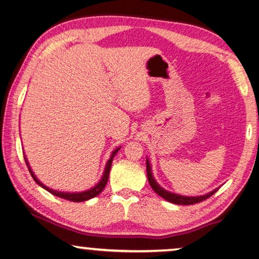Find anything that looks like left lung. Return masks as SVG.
Masks as SVG:
<instances>
[{"mask_svg":"<svg viewBox=\"0 0 259 259\" xmlns=\"http://www.w3.org/2000/svg\"><path fill=\"white\" fill-rule=\"evenodd\" d=\"M147 175H148L149 184H150L152 190H154L157 195L161 196L162 198H164L165 201L174 203V204H177V205H191V204L199 203V202L204 201V199L211 197V196H212L214 192L218 190V189H214V190L207 192V194L202 195V196H182V195L174 194V192L167 191V190H165V189H163L161 185L157 183V182H156V180L154 178V175H152V171H151L150 162H149L148 158H147Z\"/></svg>","mask_w":259,"mask_h":259,"instance_id":"1","label":"left lung"}]
</instances>
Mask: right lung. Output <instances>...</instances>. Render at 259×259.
<instances>
[{
    "instance_id": "obj_1",
    "label": "right lung",
    "mask_w": 259,
    "mask_h": 259,
    "mask_svg": "<svg viewBox=\"0 0 259 259\" xmlns=\"http://www.w3.org/2000/svg\"><path fill=\"white\" fill-rule=\"evenodd\" d=\"M119 149H121V147L116 148L115 150L111 152L110 158L108 159L107 164H105L103 175H102L100 182H98V183L95 185V187H93L92 189H89V190H85V191H82V192H64V191H57V190H54V189H50L49 187H47V185L43 184L42 182L39 181L37 177H36V175L34 174V171L31 170L30 164H29L28 159H27V157H25V156H24V159H25V163H27V166H28L29 171H30L32 178H34V181L39 185V187L46 189L47 191H49L50 194H53L54 196H57V197L68 199V201H71V202H84V201H88V199H92L94 197H96L97 195H100L101 192L103 191L104 187L108 183V178H109V174H110V167H111L112 159H114V156L117 154V151L119 150Z\"/></svg>"
}]
</instances>
